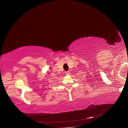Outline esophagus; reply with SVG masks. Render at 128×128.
Wrapping results in <instances>:
<instances>
[{
  "instance_id": "1",
  "label": "esophagus",
  "mask_w": 128,
  "mask_h": 128,
  "mask_svg": "<svg viewBox=\"0 0 128 128\" xmlns=\"http://www.w3.org/2000/svg\"><path fill=\"white\" fill-rule=\"evenodd\" d=\"M66 75H68V76H69L70 74V71H67V72H66Z\"/></svg>"
}]
</instances>
